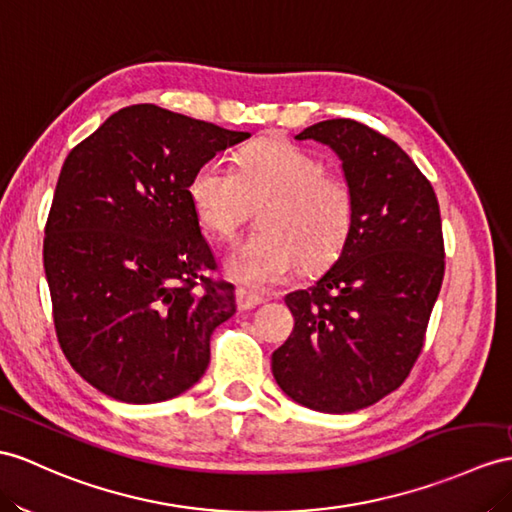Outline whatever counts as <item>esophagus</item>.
Masks as SVG:
<instances>
[{"label":"esophagus","instance_id":"1","mask_svg":"<svg viewBox=\"0 0 512 512\" xmlns=\"http://www.w3.org/2000/svg\"><path fill=\"white\" fill-rule=\"evenodd\" d=\"M263 302H265L263 295H256L247 289H236V306H239V310H252Z\"/></svg>","mask_w":512,"mask_h":512}]
</instances>
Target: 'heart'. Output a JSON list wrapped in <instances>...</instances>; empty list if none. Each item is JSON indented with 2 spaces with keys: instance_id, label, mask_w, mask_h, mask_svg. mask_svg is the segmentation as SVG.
Returning a JSON list of instances; mask_svg holds the SVG:
<instances>
[{
  "instance_id": "b5f03b06",
  "label": "heart",
  "mask_w": 512,
  "mask_h": 512,
  "mask_svg": "<svg viewBox=\"0 0 512 512\" xmlns=\"http://www.w3.org/2000/svg\"><path fill=\"white\" fill-rule=\"evenodd\" d=\"M193 213L228 241L263 206L260 230L226 256L228 276L247 289H269L299 263L317 273L341 256L354 223V195L323 160L286 141L265 139L243 149L236 169L206 160L186 186Z\"/></svg>"
}]
</instances>
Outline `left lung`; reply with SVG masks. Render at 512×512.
Masks as SVG:
<instances>
[{"label":"left lung","mask_w":512,"mask_h":512,"mask_svg":"<svg viewBox=\"0 0 512 512\" xmlns=\"http://www.w3.org/2000/svg\"><path fill=\"white\" fill-rule=\"evenodd\" d=\"M295 139L339 156L354 223L336 263L284 297L295 328L271 371L293 402L354 413L395 391L421 352L445 271L439 202L404 149L363 123L319 121Z\"/></svg>","instance_id":"1"}]
</instances>
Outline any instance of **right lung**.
Instances as JSON below:
<instances>
[{"label":"right lung","instance_id":"add662e5","mask_svg":"<svg viewBox=\"0 0 512 512\" xmlns=\"http://www.w3.org/2000/svg\"><path fill=\"white\" fill-rule=\"evenodd\" d=\"M249 139L136 104L69 152L49 210L43 263L58 343L112 400H171L204 376L210 334L236 313L186 186L223 149Z\"/></svg>","mask_w":512,"mask_h":512}]
</instances>
